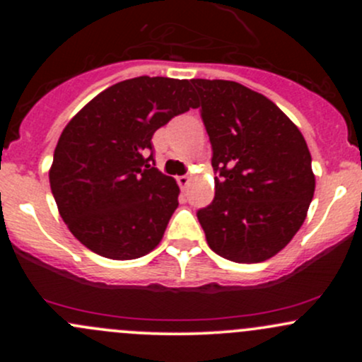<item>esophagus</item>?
Returning a JSON list of instances; mask_svg holds the SVG:
<instances>
[{
  "label": "esophagus",
  "instance_id": "esophagus-1",
  "mask_svg": "<svg viewBox=\"0 0 362 362\" xmlns=\"http://www.w3.org/2000/svg\"><path fill=\"white\" fill-rule=\"evenodd\" d=\"M177 182L182 189H185L189 185V182H191V177L189 175H180V177H177Z\"/></svg>",
  "mask_w": 362,
  "mask_h": 362
}]
</instances>
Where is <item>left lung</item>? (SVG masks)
I'll list each match as a JSON object with an SVG mask.
<instances>
[{
    "label": "left lung",
    "instance_id": "1",
    "mask_svg": "<svg viewBox=\"0 0 362 362\" xmlns=\"http://www.w3.org/2000/svg\"><path fill=\"white\" fill-rule=\"evenodd\" d=\"M210 136L215 198L198 211L208 247L235 262L279 254L305 222L315 192L312 156L272 100L231 80L192 78Z\"/></svg>",
    "mask_w": 362,
    "mask_h": 362
}]
</instances>
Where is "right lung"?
Here are the masks:
<instances>
[{
	"label": "right lung",
	"instance_id": "obj_1",
	"mask_svg": "<svg viewBox=\"0 0 362 362\" xmlns=\"http://www.w3.org/2000/svg\"><path fill=\"white\" fill-rule=\"evenodd\" d=\"M196 107L189 80L136 76L105 89L69 120L49 178L57 210L82 245L115 261L159 245L180 189L152 168V134Z\"/></svg>",
	"mask_w": 362,
	"mask_h": 362
}]
</instances>
